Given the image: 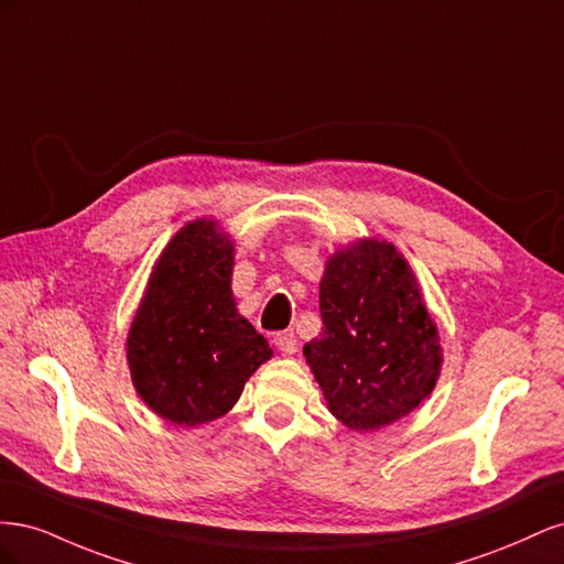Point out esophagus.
I'll list each match as a JSON object with an SVG mask.
<instances>
[{
    "label": "esophagus",
    "instance_id": "34e87169",
    "mask_svg": "<svg viewBox=\"0 0 564 564\" xmlns=\"http://www.w3.org/2000/svg\"><path fill=\"white\" fill-rule=\"evenodd\" d=\"M275 346L284 352V355H294L299 350V338L294 336V332H280L275 336Z\"/></svg>",
    "mask_w": 564,
    "mask_h": 564
}]
</instances>
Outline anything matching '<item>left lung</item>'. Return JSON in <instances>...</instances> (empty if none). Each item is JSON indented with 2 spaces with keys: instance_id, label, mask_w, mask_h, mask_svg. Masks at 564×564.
Here are the masks:
<instances>
[{
  "instance_id": "obj_1",
  "label": "left lung",
  "mask_w": 564,
  "mask_h": 564,
  "mask_svg": "<svg viewBox=\"0 0 564 564\" xmlns=\"http://www.w3.org/2000/svg\"><path fill=\"white\" fill-rule=\"evenodd\" d=\"M324 329L303 346L329 412L377 431L435 388L442 350L419 282L398 249L362 240L334 253L319 284Z\"/></svg>"
}]
</instances>
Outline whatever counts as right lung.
<instances>
[{"label":"right lung","instance_id":"right-lung-1","mask_svg":"<svg viewBox=\"0 0 564 564\" xmlns=\"http://www.w3.org/2000/svg\"><path fill=\"white\" fill-rule=\"evenodd\" d=\"M232 251L214 220L187 224L160 256L131 324L133 386L152 412L178 425L224 416L272 355L235 311Z\"/></svg>","mask_w":564,"mask_h":564}]
</instances>
